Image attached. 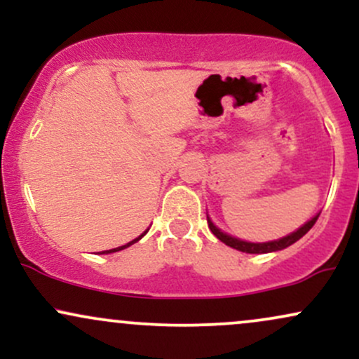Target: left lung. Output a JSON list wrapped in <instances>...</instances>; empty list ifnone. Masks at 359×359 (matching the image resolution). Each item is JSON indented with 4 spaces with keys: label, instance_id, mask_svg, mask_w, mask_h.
I'll return each mask as SVG.
<instances>
[{
    "label": "left lung",
    "instance_id": "obj_1",
    "mask_svg": "<svg viewBox=\"0 0 359 359\" xmlns=\"http://www.w3.org/2000/svg\"><path fill=\"white\" fill-rule=\"evenodd\" d=\"M317 217H312L311 221L306 222V224L302 226V228H299L297 231L288 234V236L282 238V240H277V241H270V243H248V241H241V240H236V238L233 236H228V234H224L222 231H219V229L216 228V226L212 224L211 219L208 217V224H209V229H211L214 236L217 238V240H221L224 245L231 246V248L234 250H240V251H245V253H270V251H278V250H283L287 248V246L294 245L295 241H299L300 238L306 234L309 229L312 228V226L316 224Z\"/></svg>",
    "mask_w": 359,
    "mask_h": 359
}]
</instances>
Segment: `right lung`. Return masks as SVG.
<instances>
[{"mask_svg":"<svg viewBox=\"0 0 359 359\" xmlns=\"http://www.w3.org/2000/svg\"><path fill=\"white\" fill-rule=\"evenodd\" d=\"M145 234H147V231H145V233H143V234H142V236H138V238H137V240H133V241H130V243H128V245H123V246H119V248H113V250H106V251H100V253H114V251H119V250H125V248H128V246H131V245H133V243H137L138 240H142V238H143V236H145Z\"/></svg>","mask_w":359,"mask_h":359,"instance_id":"obj_1","label":"right lung"}]
</instances>
